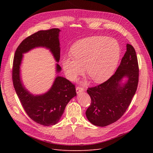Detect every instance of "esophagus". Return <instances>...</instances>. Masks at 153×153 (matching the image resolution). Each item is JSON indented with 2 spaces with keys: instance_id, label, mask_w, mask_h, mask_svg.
<instances>
[{
  "instance_id": "esophagus-1",
  "label": "esophagus",
  "mask_w": 153,
  "mask_h": 153,
  "mask_svg": "<svg viewBox=\"0 0 153 153\" xmlns=\"http://www.w3.org/2000/svg\"><path fill=\"white\" fill-rule=\"evenodd\" d=\"M76 90L77 94H79V93L82 92L84 91V88L81 87H77Z\"/></svg>"
}]
</instances>
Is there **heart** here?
Listing matches in <instances>:
<instances>
[{"label":"heart","mask_w":153,"mask_h":153,"mask_svg":"<svg viewBox=\"0 0 153 153\" xmlns=\"http://www.w3.org/2000/svg\"><path fill=\"white\" fill-rule=\"evenodd\" d=\"M71 56H65L62 66L67 78L74 81L84 72L95 83H103L115 71L120 47L114 38L92 36L78 40L72 46Z\"/></svg>","instance_id":"1"}]
</instances>
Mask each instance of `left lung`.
<instances>
[{
	"instance_id": "left-lung-1",
	"label": "left lung",
	"mask_w": 153,
	"mask_h": 153,
	"mask_svg": "<svg viewBox=\"0 0 153 153\" xmlns=\"http://www.w3.org/2000/svg\"><path fill=\"white\" fill-rule=\"evenodd\" d=\"M139 68L132 45H126V51L115 73L107 81L87 91L91 104L85 112L94 125L105 126L117 122L124 114L137 89Z\"/></svg>"
}]
</instances>
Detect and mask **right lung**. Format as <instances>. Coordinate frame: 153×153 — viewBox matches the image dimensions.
<instances>
[{
	"label": "right lung",
	"instance_id": "obj_1",
	"mask_svg": "<svg viewBox=\"0 0 153 153\" xmlns=\"http://www.w3.org/2000/svg\"><path fill=\"white\" fill-rule=\"evenodd\" d=\"M58 28L41 30L25 38L15 51L13 63L12 81L16 93L28 117L34 122L44 126L57 123L69 102L76 96V88L66 78L58 74L61 68L56 63V78L46 92L35 95L30 92L23 84L20 66L23 54L36 48L49 50L56 61L60 59L59 32Z\"/></svg>",
	"mask_w": 153,
	"mask_h": 153
}]
</instances>
